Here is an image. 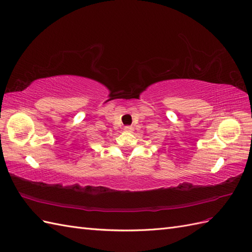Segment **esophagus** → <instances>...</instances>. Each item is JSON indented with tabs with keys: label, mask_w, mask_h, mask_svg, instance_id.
<instances>
[{
	"label": "esophagus",
	"mask_w": 252,
	"mask_h": 252,
	"mask_svg": "<svg viewBox=\"0 0 252 252\" xmlns=\"http://www.w3.org/2000/svg\"><path fill=\"white\" fill-rule=\"evenodd\" d=\"M124 130L127 131V132H131V131H133V128L131 126H125Z\"/></svg>",
	"instance_id": "esophagus-1"
}]
</instances>
